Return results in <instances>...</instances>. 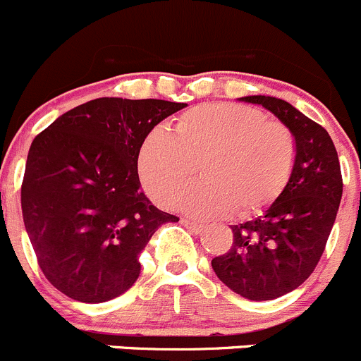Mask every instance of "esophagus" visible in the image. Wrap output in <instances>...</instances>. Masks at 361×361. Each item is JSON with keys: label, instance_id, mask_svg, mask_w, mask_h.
<instances>
[{"label": "esophagus", "instance_id": "1", "mask_svg": "<svg viewBox=\"0 0 361 361\" xmlns=\"http://www.w3.org/2000/svg\"><path fill=\"white\" fill-rule=\"evenodd\" d=\"M180 224L182 226L188 228V230H191L192 233H202V230H203V224L195 223V221H191V219H180Z\"/></svg>", "mask_w": 361, "mask_h": 361}]
</instances>
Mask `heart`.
Segmentation results:
<instances>
[{
    "label": "heart",
    "instance_id": "b5f03b06",
    "mask_svg": "<svg viewBox=\"0 0 361 361\" xmlns=\"http://www.w3.org/2000/svg\"><path fill=\"white\" fill-rule=\"evenodd\" d=\"M297 138L284 123L238 103H209L182 114L173 135L156 128L138 152V176L156 203L180 202L202 217L235 210L249 217L269 209L286 189L297 163Z\"/></svg>",
    "mask_w": 361,
    "mask_h": 361
}]
</instances>
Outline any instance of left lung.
I'll use <instances>...</instances> for the list:
<instances>
[{
	"label": "left lung",
	"instance_id": "left-lung-1",
	"mask_svg": "<svg viewBox=\"0 0 361 361\" xmlns=\"http://www.w3.org/2000/svg\"><path fill=\"white\" fill-rule=\"evenodd\" d=\"M276 114L297 138V163L279 198L265 214L233 224L230 251L212 259L216 276L249 300H274L314 272L324 251L342 198V173L330 135L272 96H245Z\"/></svg>",
	"mask_w": 361,
	"mask_h": 361
}]
</instances>
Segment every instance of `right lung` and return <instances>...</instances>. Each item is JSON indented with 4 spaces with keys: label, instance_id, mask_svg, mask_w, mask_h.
<instances>
[{
    "label": "right lung",
    "instance_id": "1",
    "mask_svg": "<svg viewBox=\"0 0 361 361\" xmlns=\"http://www.w3.org/2000/svg\"><path fill=\"white\" fill-rule=\"evenodd\" d=\"M185 103L98 98L68 110L35 137L20 185L24 226L49 283L99 303L130 290L140 252L179 217L151 205L138 152L156 124Z\"/></svg>",
    "mask_w": 361,
    "mask_h": 361
}]
</instances>
